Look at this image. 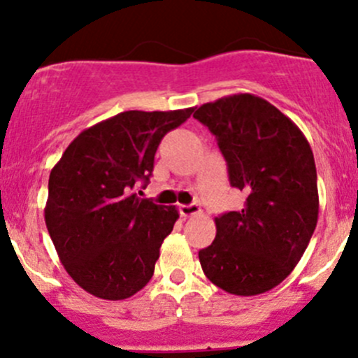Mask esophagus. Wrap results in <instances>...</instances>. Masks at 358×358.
<instances>
[{
  "label": "esophagus",
  "mask_w": 358,
  "mask_h": 358,
  "mask_svg": "<svg viewBox=\"0 0 358 358\" xmlns=\"http://www.w3.org/2000/svg\"><path fill=\"white\" fill-rule=\"evenodd\" d=\"M180 215L185 216V218L201 215V206L196 204V202H192V204H182L180 206Z\"/></svg>",
  "instance_id": "1"
}]
</instances>
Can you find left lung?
<instances>
[{
  "instance_id": "1",
  "label": "left lung",
  "mask_w": 358,
  "mask_h": 358,
  "mask_svg": "<svg viewBox=\"0 0 358 358\" xmlns=\"http://www.w3.org/2000/svg\"><path fill=\"white\" fill-rule=\"evenodd\" d=\"M194 117L216 136L230 185L248 194L243 209L215 218V241L199 251L202 272L230 294L273 289L298 265L319 218L308 140L287 115L251 93L204 103Z\"/></svg>"
}]
</instances>
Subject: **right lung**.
<instances>
[{
	"mask_svg": "<svg viewBox=\"0 0 358 358\" xmlns=\"http://www.w3.org/2000/svg\"><path fill=\"white\" fill-rule=\"evenodd\" d=\"M192 112H121L79 133L53 166L46 229L64 268L90 294L117 301L152 279L178 209L133 189L149 182L162 136Z\"/></svg>",
	"mask_w": 358,
	"mask_h": 358,
	"instance_id": "1",
	"label": "right lung"
}]
</instances>
